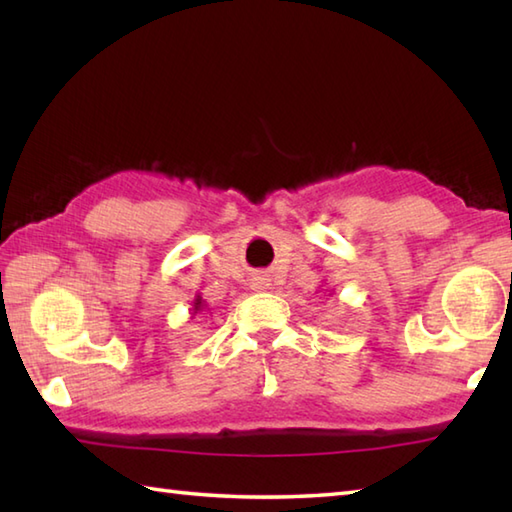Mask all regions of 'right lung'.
I'll list each match as a JSON object with an SVG mask.
<instances>
[{"label": "right lung", "instance_id": "1", "mask_svg": "<svg viewBox=\"0 0 512 512\" xmlns=\"http://www.w3.org/2000/svg\"><path fill=\"white\" fill-rule=\"evenodd\" d=\"M200 310H204V301H202V297L198 295L193 299V314H198Z\"/></svg>", "mask_w": 512, "mask_h": 512}]
</instances>
